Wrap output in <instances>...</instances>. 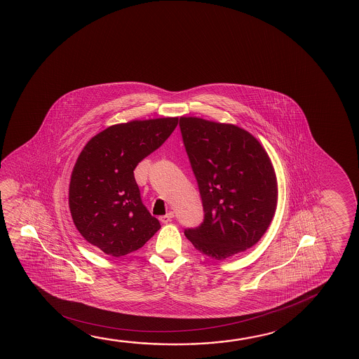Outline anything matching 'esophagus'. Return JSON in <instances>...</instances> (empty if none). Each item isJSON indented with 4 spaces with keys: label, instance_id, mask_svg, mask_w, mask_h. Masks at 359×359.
I'll list each match as a JSON object with an SVG mask.
<instances>
[{
    "label": "esophagus",
    "instance_id": "esophagus-1",
    "mask_svg": "<svg viewBox=\"0 0 359 359\" xmlns=\"http://www.w3.org/2000/svg\"><path fill=\"white\" fill-rule=\"evenodd\" d=\"M172 217H174V212L170 211V212H168L166 215L160 216L159 221L161 224H168V222H170L172 220Z\"/></svg>",
    "mask_w": 359,
    "mask_h": 359
}]
</instances>
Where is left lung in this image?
Masks as SVG:
<instances>
[{
	"instance_id": "1",
	"label": "left lung",
	"mask_w": 359,
	"mask_h": 359,
	"mask_svg": "<svg viewBox=\"0 0 359 359\" xmlns=\"http://www.w3.org/2000/svg\"><path fill=\"white\" fill-rule=\"evenodd\" d=\"M180 130L205 212L204 222L185 236L219 261L252 248L277 208L276 172L265 148L229 123L182 116Z\"/></svg>"
}]
</instances>
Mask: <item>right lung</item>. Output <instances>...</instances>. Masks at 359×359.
<instances>
[{"mask_svg": "<svg viewBox=\"0 0 359 359\" xmlns=\"http://www.w3.org/2000/svg\"><path fill=\"white\" fill-rule=\"evenodd\" d=\"M177 116L114 124L84 145L69 182V210L78 231L104 254L121 257L144 246L160 229L140 199L139 163L177 128Z\"/></svg>", "mask_w": 359, "mask_h": 359, "instance_id": "1", "label": "right lung"}]
</instances>
